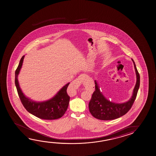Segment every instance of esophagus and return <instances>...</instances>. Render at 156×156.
Segmentation results:
<instances>
[{
    "label": "esophagus",
    "mask_w": 156,
    "mask_h": 156,
    "mask_svg": "<svg viewBox=\"0 0 156 156\" xmlns=\"http://www.w3.org/2000/svg\"><path fill=\"white\" fill-rule=\"evenodd\" d=\"M85 76H86V75H85L84 74H80L79 77H78V79L73 81V82H72V87H77L78 86H79V85L80 84L81 80L84 79V78H85ZM74 94V92H71V94H72V95H73Z\"/></svg>",
    "instance_id": "1"
}]
</instances>
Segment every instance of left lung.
Here are the masks:
<instances>
[{"label": "left lung", "mask_w": 156, "mask_h": 156, "mask_svg": "<svg viewBox=\"0 0 156 156\" xmlns=\"http://www.w3.org/2000/svg\"><path fill=\"white\" fill-rule=\"evenodd\" d=\"M132 60L134 64L137 80L131 97L129 101L122 103H116L109 101L103 94L98 83L95 80V91L92 94L89 104V110L94 117L100 120L115 119L125 115L131 108L136 98L140 85V76L134 61L132 59Z\"/></svg>", "instance_id": "obj_1"}]
</instances>
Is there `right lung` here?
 <instances>
[{
  "instance_id": "1",
  "label": "right lung",
  "mask_w": 156,
  "mask_h": 156,
  "mask_svg": "<svg viewBox=\"0 0 156 156\" xmlns=\"http://www.w3.org/2000/svg\"><path fill=\"white\" fill-rule=\"evenodd\" d=\"M25 55L22 57L15 72V85L19 98L24 108L29 113L43 119L53 120L62 117L67 110L69 97L67 88L69 83L65 85L52 98L43 101H33L24 94L19 86L18 76L24 61Z\"/></svg>"
}]
</instances>
